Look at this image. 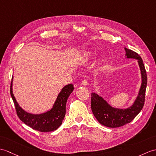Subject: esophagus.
Instances as JSON below:
<instances>
[{
    "label": "esophagus",
    "instance_id": "1",
    "mask_svg": "<svg viewBox=\"0 0 156 156\" xmlns=\"http://www.w3.org/2000/svg\"><path fill=\"white\" fill-rule=\"evenodd\" d=\"M81 84H82L83 86H87V85H88V81H87L86 79L84 78V80H82Z\"/></svg>",
    "mask_w": 156,
    "mask_h": 156
}]
</instances>
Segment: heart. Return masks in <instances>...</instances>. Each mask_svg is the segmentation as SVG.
Segmentation results:
<instances>
[{"mask_svg":"<svg viewBox=\"0 0 156 156\" xmlns=\"http://www.w3.org/2000/svg\"><path fill=\"white\" fill-rule=\"evenodd\" d=\"M92 53L91 52H86V53L84 54V59H85V60H88V59H90V57L92 56Z\"/></svg>","mask_w":156,"mask_h":156,"instance_id":"b5f03b06","label":"heart"}]
</instances>
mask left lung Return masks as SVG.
Masks as SVG:
<instances>
[{"mask_svg": "<svg viewBox=\"0 0 156 156\" xmlns=\"http://www.w3.org/2000/svg\"><path fill=\"white\" fill-rule=\"evenodd\" d=\"M126 56L128 58L138 60L142 73V82L136 101L127 109H118L110 106L102 97L96 93L91 94V109L94 115L101 124L108 128H118L131 122L144 107L147 86V74L142 58L133 50L125 48Z\"/></svg>", "mask_w": 156, "mask_h": 156, "instance_id": "8db88e82", "label": "left lung"}]
</instances>
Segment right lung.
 <instances>
[{
	"instance_id": "add662e5",
	"label": "right lung",
	"mask_w": 156,
	"mask_h": 156,
	"mask_svg": "<svg viewBox=\"0 0 156 156\" xmlns=\"http://www.w3.org/2000/svg\"><path fill=\"white\" fill-rule=\"evenodd\" d=\"M12 78L10 83V95L15 106L16 114L21 121L37 131L41 132H52L57 129L62 123L66 114V104L70 94L74 90L72 84H68L62 89L57 97L53 108L42 114H31L23 110L19 106L12 93Z\"/></svg>"
}]
</instances>
